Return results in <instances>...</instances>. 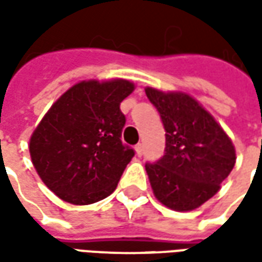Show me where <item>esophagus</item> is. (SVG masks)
I'll return each instance as SVG.
<instances>
[{
	"label": "esophagus",
	"instance_id": "1",
	"mask_svg": "<svg viewBox=\"0 0 262 262\" xmlns=\"http://www.w3.org/2000/svg\"><path fill=\"white\" fill-rule=\"evenodd\" d=\"M135 152H137V155H138V157H141V155L144 154V145H142L141 142L135 145Z\"/></svg>",
	"mask_w": 262,
	"mask_h": 262
}]
</instances>
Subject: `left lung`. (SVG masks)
Here are the masks:
<instances>
[{"mask_svg":"<svg viewBox=\"0 0 262 262\" xmlns=\"http://www.w3.org/2000/svg\"><path fill=\"white\" fill-rule=\"evenodd\" d=\"M145 93L166 133L164 157L145 164L154 194L173 210L198 209L219 192L234 168L233 142L190 96L151 87Z\"/></svg>","mask_w":262,"mask_h":262,"instance_id":"8db88e82","label":"left lung"}]
</instances>
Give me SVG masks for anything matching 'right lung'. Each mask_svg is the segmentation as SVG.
Masks as SVG:
<instances>
[{"label":"right lung","instance_id":"right-lung-1","mask_svg":"<svg viewBox=\"0 0 262 262\" xmlns=\"http://www.w3.org/2000/svg\"><path fill=\"white\" fill-rule=\"evenodd\" d=\"M131 81H80L52 105L33 131L29 152L46 186L73 205H92L116 190L135 151L122 144L120 103Z\"/></svg>","mask_w":262,"mask_h":262}]
</instances>
